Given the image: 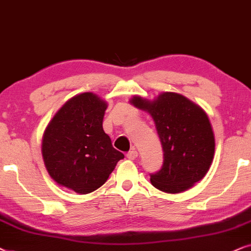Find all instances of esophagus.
I'll return each mask as SVG.
<instances>
[{
  "label": "esophagus",
  "mask_w": 251,
  "mask_h": 251,
  "mask_svg": "<svg viewBox=\"0 0 251 251\" xmlns=\"http://www.w3.org/2000/svg\"><path fill=\"white\" fill-rule=\"evenodd\" d=\"M126 157H127L128 159H135L136 157H138V151H136L135 149H132V150H129V151L126 153Z\"/></svg>",
  "instance_id": "obj_1"
}]
</instances>
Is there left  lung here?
Returning <instances> with one entry per match:
<instances>
[{
    "instance_id": "left-lung-1",
    "label": "left lung",
    "mask_w": 251,
    "mask_h": 251,
    "mask_svg": "<svg viewBox=\"0 0 251 251\" xmlns=\"http://www.w3.org/2000/svg\"><path fill=\"white\" fill-rule=\"evenodd\" d=\"M131 103L151 115L164 152L162 168L150 173L152 186L176 194L200 181L215 153V136L206 113L185 96L170 92L152 102L134 96Z\"/></svg>"
}]
</instances>
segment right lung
<instances>
[{
  "label": "right lung",
  "instance_id": "add662e5",
  "mask_svg": "<svg viewBox=\"0 0 251 251\" xmlns=\"http://www.w3.org/2000/svg\"><path fill=\"white\" fill-rule=\"evenodd\" d=\"M106 103L93 93L69 100L47 127L42 156L58 185L88 194L100 188L124 153L112 147L103 131Z\"/></svg>",
  "mask_w": 251,
  "mask_h": 251
}]
</instances>
